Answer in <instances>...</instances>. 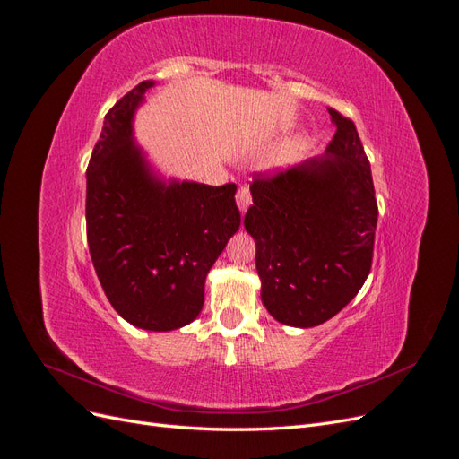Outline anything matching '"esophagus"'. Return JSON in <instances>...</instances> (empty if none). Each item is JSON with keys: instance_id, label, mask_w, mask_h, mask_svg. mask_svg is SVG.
Returning a JSON list of instances; mask_svg holds the SVG:
<instances>
[{"instance_id": "1", "label": "esophagus", "mask_w": 459, "mask_h": 459, "mask_svg": "<svg viewBox=\"0 0 459 459\" xmlns=\"http://www.w3.org/2000/svg\"><path fill=\"white\" fill-rule=\"evenodd\" d=\"M237 204H238V207H240V211L244 213L246 209H248V205L252 204V195H250V190L248 187H238V192H237Z\"/></svg>"}]
</instances>
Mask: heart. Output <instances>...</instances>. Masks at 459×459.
Returning a JSON list of instances; mask_svg holds the SVG:
<instances>
[{
	"label": "heart",
	"instance_id": "1",
	"mask_svg": "<svg viewBox=\"0 0 459 459\" xmlns=\"http://www.w3.org/2000/svg\"><path fill=\"white\" fill-rule=\"evenodd\" d=\"M299 151H300V145H290L289 147V155H297Z\"/></svg>",
	"mask_w": 459,
	"mask_h": 459
}]
</instances>
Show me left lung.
Wrapping results in <instances>:
<instances>
[{"label": "left lung", "mask_w": 459, "mask_h": 459, "mask_svg": "<svg viewBox=\"0 0 459 459\" xmlns=\"http://www.w3.org/2000/svg\"><path fill=\"white\" fill-rule=\"evenodd\" d=\"M337 132L325 157L254 172L244 225L255 240L262 300L281 324L314 327L357 297L372 267L378 205L357 127L327 108Z\"/></svg>", "instance_id": "obj_1"}]
</instances>
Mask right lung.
I'll return each mask as SVG.
<instances>
[{
    "mask_svg": "<svg viewBox=\"0 0 459 459\" xmlns=\"http://www.w3.org/2000/svg\"><path fill=\"white\" fill-rule=\"evenodd\" d=\"M143 81L104 117L87 167V242L114 310L141 330L170 332L197 318L205 277L240 227L237 184H162L132 139Z\"/></svg>",
    "mask_w": 459,
    "mask_h": 459,
    "instance_id": "obj_1",
    "label": "right lung"
}]
</instances>
